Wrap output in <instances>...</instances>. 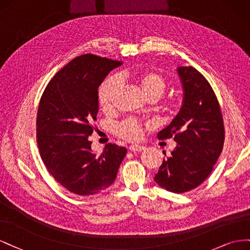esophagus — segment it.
Wrapping results in <instances>:
<instances>
[{
    "label": "esophagus",
    "instance_id": "esophagus-1",
    "mask_svg": "<svg viewBox=\"0 0 250 250\" xmlns=\"http://www.w3.org/2000/svg\"><path fill=\"white\" fill-rule=\"evenodd\" d=\"M129 148L131 152H141V151H144L146 147L144 146H139V145H132V146H130Z\"/></svg>",
    "mask_w": 250,
    "mask_h": 250
}]
</instances>
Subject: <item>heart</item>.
<instances>
[{"label":"heart","mask_w":250,"mask_h":250,"mask_svg":"<svg viewBox=\"0 0 250 250\" xmlns=\"http://www.w3.org/2000/svg\"><path fill=\"white\" fill-rule=\"evenodd\" d=\"M121 78H131L141 89L142 93L149 102H155L162 97L167 89V78L157 71H142V72L130 73L125 72L120 75ZM119 88V80L116 76H111L101 84L98 89L97 99L98 104L104 112H110L114 106V101ZM180 105V99L170 97L163 102L160 109L165 113H173ZM115 134L125 140H138L142 136L144 125L139 120L127 118L115 125Z\"/></svg>","instance_id":"1"}]
</instances>
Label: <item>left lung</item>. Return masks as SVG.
I'll return each instance as SVG.
<instances>
[{
	"instance_id": "obj_1",
	"label": "left lung",
	"mask_w": 250,
	"mask_h": 250,
	"mask_svg": "<svg viewBox=\"0 0 250 250\" xmlns=\"http://www.w3.org/2000/svg\"><path fill=\"white\" fill-rule=\"evenodd\" d=\"M184 91L180 112L158 133L174 138L177 146L163 159L155 182L181 194L198 188L212 172L224 146L223 116L217 96L206 78L192 67L177 68Z\"/></svg>"
}]
</instances>
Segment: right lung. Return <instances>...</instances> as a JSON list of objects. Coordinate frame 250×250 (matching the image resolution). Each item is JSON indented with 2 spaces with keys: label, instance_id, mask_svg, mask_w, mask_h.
Segmentation results:
<instances>
[{
  "label": "right lung",
  "instance_id": "obj_1",
  "mask_svg": "<svg viewBox=\"0 0 250 250\" xmlns=\"http://www.w3.org/2000/svg\"><path fill=\"white\" fill-rule=\"evenodd\" d=\"M121 62L93 54L77 56L61 69L42 93L37 116V142L48 172L80 196L108 188L115 180L126 148L108 144L92 152L88 137L98 112V87Z\"/></svg>",
  "mask_w": 250,
  "mask_h": 250
}]
</instances>
